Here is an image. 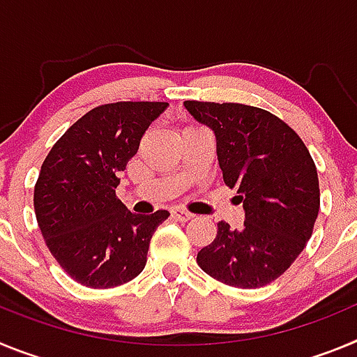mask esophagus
Returning a JSON list of instances; mask_svg holds the SVG:
<instances>
[{
  "instance_id": "obj_1",
  "label": "esophagus",
  "mask_w": 357,
  "mask_h": 357,
  "mask_svg": "<svg viewBox=\"0 0 357 357\" xmlns=\"http://www.w3.org/2000/svg\"><path fill=\"white\" fill-rule=\"evenodd\" d=\"M172 216L175 218L176 222H188V220H191V218H193V214L189 213V211L176 207V209L172 211Z\"/></svg>"
}]
</instances>
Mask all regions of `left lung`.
I'll list each match as a JSON object with an SVG mask.
<instances>
[{
  "mask_svg": "<svg viewBox=\"0 0 357 357\" xmlns=\"http://www.w3.org/2000/svg\"><path fill=\"white\" fill-rule=\"evenodd\" d=\"M216 135L223 182L238 191L241 229L218 223L216 238L197 263L234 288L270 284L291 266L313 234L320 209L318 173L304 141L282 119L243 103L184 102Z\"/></svg>",
  "mask_w": 357,
  "mask_h": 357,
  "instance_id": "left-lung-1",
  "label": "left lung"
}]
</instances>
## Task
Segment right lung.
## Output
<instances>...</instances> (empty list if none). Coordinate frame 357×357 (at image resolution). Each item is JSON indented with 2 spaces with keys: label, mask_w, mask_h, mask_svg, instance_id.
<instances>
[{
  "label": "right lung",
  "mask_w": 357,
  "mask_h": 357,
  "mask_svg": "<svg viewBox=\"0 0 357 357\" xmlns=\"http://www.w3.org/2000/svg\"><path fill=\"white\" fill-rule=\"evenodd\" d=\"M166 102L94 107L66 130L40 166L33 207L64 272L87 288H114L143 272L150 239L168 211L134 214L116 197L119 172Z\"/></svg>",
  "instance_id": "right-lung-1"
}]
</instances>
